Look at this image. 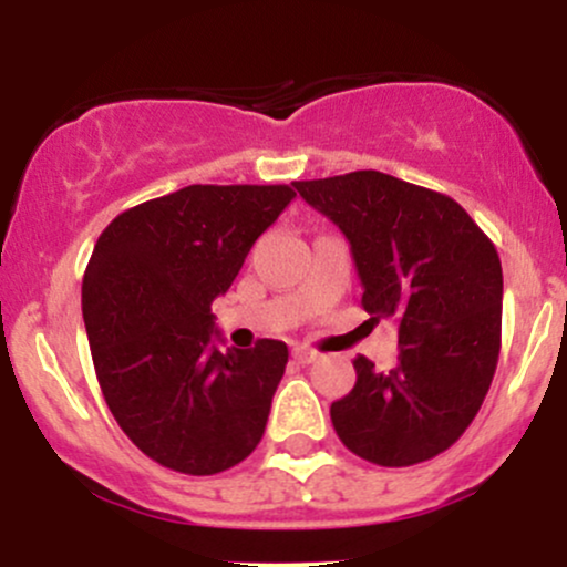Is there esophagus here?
Segmentation results:
<instances>
[{"label":"esophagus","mask_w":567,"mask_h":567,"mask_svg":"<svg viewBox=\"0 0 567 567\" xmlns=\"http://www.w3.org/2000/svg\"><path fill=\"white\" fill-rule=\"evenodd\" d=\"M317 351L315 349H309V347H296L292 349V360L298 362V365H311V362L317 360Z\"/></svg>","instance_id":"34e87169"}]
</instances>
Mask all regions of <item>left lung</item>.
<instances>
[{
	"mask_svg": "<svg viewBox=\"0 0 567 567\" xmlns=\"http://www.w3.org/2000/svg\"><path fill=\"white\" fill-rule=\"evenodd\" d=\"M351 245L370 320L400 324V365L357 357L330 405L343 445L379 466H413L453 445L483 405L501 351L496 245L458 202L379 171L296 181Z\"/></svg>",
	"mask_w": 567,
	"mask_h": 567,
	"instance_id": "obj_1",
	"label": "left lung"
}]
</instances>
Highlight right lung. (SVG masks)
<instances>
[{
  "instance_id": "1",
  "label": "right lung",
  "mask_w": 567,
  "mask_h": 567,
  "mask_svg": "<svg viewBox=\"0 0 567 567\" xmlns=\"http://www.w3.org/2000/svg\"><path fill=\"white\" fill-rule=\"evenodd\" d=\"M296 197L290 186H186L120 213L97 237L82 315L122 432L181 474L237 466L264 437L288 347L218 351L210 303Z\"/></svg>"
}]
</instances>
